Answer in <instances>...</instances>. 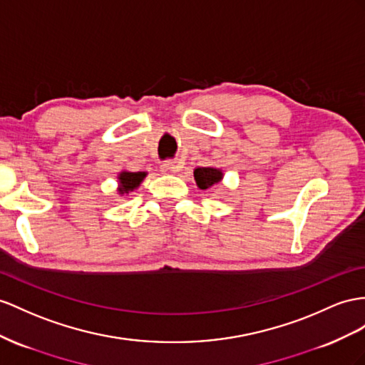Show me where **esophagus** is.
Wrapping results in <instances>:
<instances>
[{
	"mask_svg": "<svg viewBox=\"0 0 365 365\" xmlns=\"http://www.w3.org/2000/svg\"><path fill=\"white\" fill-rule=\"evenodd\" d=\"M160 171L163 174H174L177 171V165H175V162H165L160 166Z\"/></svg>",
	"mask_w": 365,
	"mask_h": 365,
	"instance_id": "esophagus-1",
	"label": "esophagus"
}]
</instances>
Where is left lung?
Masks as SVG:
<instances>
[{"mask_svg":"<svg viewBox=\"0 0 365 365\" xmlns=\"http://www.w3.org/2000/svg\"><path fill=\"white\" fill-rule=\"evenodd\" d=\"M223 179V173L217 168H195L194 180L200 190H210Z\"/></svg>","mask_w":365,"mask_h":365,"instance_id":"8db88e82","label":"left lung"}]
</instances>
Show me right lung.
Here are the masks:
<instances>
[{
	"mask_svg": "<svg viewBox=\"0 0 365 365\" xmlns=\"http://www.w3.org/2000/svg\"><path fill=\"white\" fill-rule=\"evenodd\" d=\"M146 173H129L121 171L118 174V194H129L130 191L137 190L140 183L143 182Z\"/></svg>",
	"mask_w": 365,
	"mask_h": 365,
	"instance_id": "right-lung-1",
	"label": "right lung"
}]
</instances>
